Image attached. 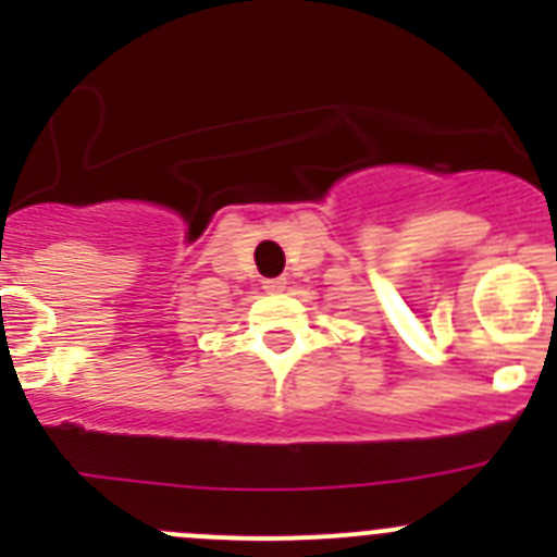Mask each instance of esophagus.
Instances as JSON below:
<instances>
[{
    "label": "esophagus",
    "mask_w": 557,
    "mask_h": 557,
    "mask_svg": "<svg viewBox=\"0 0 557 557\" xmlns=\"http://www.w3.org/2000/svg\"><path fill=\"white\" fill-rule=\"evenodd\" d=\"M284 287H287V278H264V282H262V289H264V293H270V295L282 293Z\"/></svg>",
    "instance_id": "esophagus-1"
}]
</instances>
